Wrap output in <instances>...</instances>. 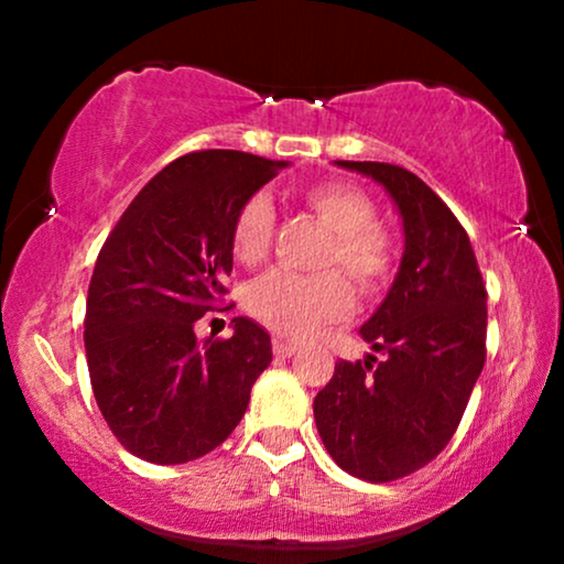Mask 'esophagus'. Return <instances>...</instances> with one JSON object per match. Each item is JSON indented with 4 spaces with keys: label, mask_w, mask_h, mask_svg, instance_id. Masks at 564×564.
<instances>
[{
    "label": "esophagus",
    "mask_w": 564,
    "mask_h": 564,
    "mask_svg": "<svg viewBox=\"0 0 564 564\" xmlns=\"http://www.w3.org/2000/svg\"><path fill=\"white\" fill-rule=\"evenodd\" d=\"M296 345H291V341H283V339H273V352L278 355V358H291V355L296 352Z\"/></svg>",
    "instance_id": "esophagus-1"
}]
</instances>
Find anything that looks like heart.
<instances>
[{
    "label": "heart",
    "instance_id": "b5f03b06",
    "mask_svg": "<svg viewBox=\"0 0 564 564\" xmlns=\"http://www.w3.org/2000/svg\"><path fill=\"white\" fill-rule=\"evenodd\" d=\"M302 200L334 232L323 264H339L364 294H373L392 273V243L377 228V206L358 187L321 183L302 191ZM275 209L264 193H254L232 219L230 243L238 262L257 264L273 241ZM249 310L264 326L283 336H313L321 328L347 318L352 291L336 270L302 275L291 270H270L249 289Z\"/></svg>",
    "mask_w": 564,
    "mask_h": 564
}]
</instances>
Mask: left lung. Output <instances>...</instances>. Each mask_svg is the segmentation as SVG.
Segmentation results:
<instances>
[{"mask_svg":"<svg viewBox=\"0 0 564 564\" xmlns=\"http://www.w3.org/2000/svg\"><path fill=\"white\" fill-rule=\"evenodd\" d=\"M336 164L384 185L405 251L390 294L360 328L381 358L339 360L315 394V424L341 469L392 482L426 467L462 422L485 366L488 291L467 230L424 180L379 161Z\"/></svg>","mask_w":564,"mask_h":564,"instance_id":"left-lung-1","label":"left lung"}]
</instances>
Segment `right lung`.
<instances>
[{"label":"right lung","mask_w":564,"mask_h":564,"mask_svg":"<svg viewBox=\"0 0 564 564\" xmlns=\"http://www.w3.org/2000/svg\"><path fill=\"white\" fill-rule=\"evenodd\" d=\"M243 151L174 159L134 196L97 254L84 315L93 392L111 432L151 464H185L225 443L273 360L270 334L232 318L198 341V318L228 294L232 219L283 170Z\"/></svg>","instance_id":"add662e5"}]
</instances>
